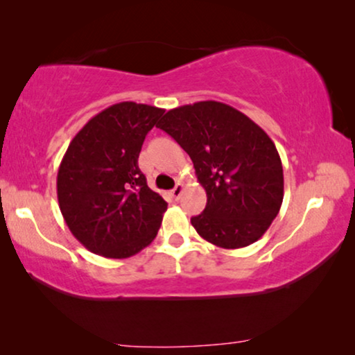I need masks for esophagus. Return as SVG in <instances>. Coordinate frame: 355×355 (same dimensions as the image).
Here are the masks:
<instances>
[{"label": "esophagus", "mask_w": 355, "mask_h": 355, "mask_svg": "<svg viewBox=\"0 0 355 355\" xmlns=\"http://www.w3.org/2000/svg\"><path fill=\"white\" fill-rule=\"evenodd\" d=\"M182 192H184L182 184H176V187H174L173 191H171V197L174 198V200H178V198L182 196Z\"/></svg>", "instance_id": "esophagus-1"}]
</instances>
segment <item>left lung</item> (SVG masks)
<instances>
[{
  "label": "left lung",
  "instance_id": "8db88e82",
  "mask_svg": "<svg viewBox=\"0 0 355 355\" xmlns=\"http://www.w3.org/2000/svg\"><path fill=\"white\" fill-rule=\"evenodd\" d=\"M158 128L191 157L207 207L191 218L198 236L221 249H241L265 234L284 197L283 164L268 134L221 101L169 110Z\"/></svg>",
  "mask_w": 355,
  "mask_h": 355
}]
</instances>
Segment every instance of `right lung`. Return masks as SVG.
<instances>
[{"instance_id": "1", "label": "right lung", "mask_w": 355, "mask_h": 355, "mask_svg": "<svg viewBox=\"0 0 355 355\" xmlns=\"http://www.w3.org/2000/svg\"><path fill=\"white\" fill-rule=\"evenodd\" d=\"M157 106L121 101L71 140L58 169V202L72 236L106 259H128L158 234L168 203L147 186L139 153L162 118Z\"/></svg>"}]
</instances>
